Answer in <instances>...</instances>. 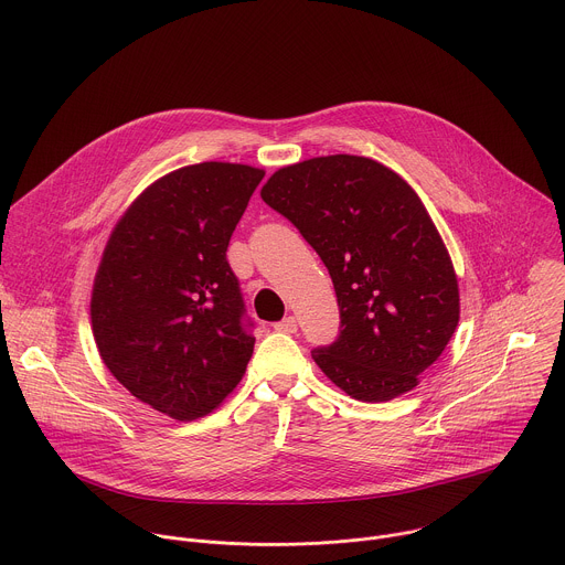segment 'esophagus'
<instances>
[{
  "mask_svg": "<svg viewBox=\"0 0 565 565\" xmlns=\"http://www.w3.org/2000/svg\"><path fill=\"white\" fill-rule=\"evenodd\" d=\"M277 332H297V319L295 317H284L273 326Z\"/></svg>",
  "mask_w": 565,
  "mask_h": 565,
  "instance_id": "obj_1",
  "label": "esophagus"
}]
</instances>
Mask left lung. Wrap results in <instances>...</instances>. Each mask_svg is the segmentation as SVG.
<instances>
[{"label":"left lung","mask_w":565,"mask_h":565,"mask_svg":"<svg viewBox=\"0 0 565 565\" xmlns=\"http://www.w3.org/2000/svg\"><path fill=\"white\" fill-rule=\"evenodd\" d=\"M262 200L330 273L341 330L312 350L326 377L367 404L413 391L459 323L457 275L417 193L380 161L328 154L279 168Z\"/></svg>","instance_id":"left-lung-1"}]
</instances>
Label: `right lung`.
Masks as SVG:
<instances>
[{"label":"right lung","mask_w":565,"mask_h":565,"mask_svg":"<svg viewBox=\"0 0 565 565\" xmlns=\"http://www.w3.org/2000/svg\"><path fill=\"white\" fill-rule=\"evenodd\" d=\"M264 170L204 161L157 179L115 226L90 319L113 377L139 402L193 422L242 382L253 321L226 259Z\"/></svg>","instance_id":"obj_1"}]
</instances>
